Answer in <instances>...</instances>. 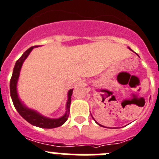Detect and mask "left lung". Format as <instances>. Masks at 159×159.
I'll return each mask as SVG.
<instances>
[{
  "label": "left lung",
  "instance_id": "obj_1",
  "mask_svg": "<svg viewBox=\"0 0 159 159\" xmlns=\"http://www.w3.org/2000/svg\"><path fill=\"white\" fill-rule=\"evenodd\" d=\"M129 48V49H130V50H131V49H130V48ZM92 118H93V117H92ZM93 119H94V120H95V119H94V118H93ZM95 123H97V124H98V125H99V126H101V127H102V125H100V124H99V123H97V122H96V121H95Z\"/></svg>",
  "mask_w": 159,
  "mask_h": 159
}]
</instances>
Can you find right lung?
Here are the masks:
<instances>
[{
  "mask_svg": "<svg viewBox=\"0 0 159 159\" xmlns=\"http://www.w3.org/2000/svg\"><path fill=\"white\" fill-rule=\"evenodd\" d=\"M39 46H32L29 48L28 50L23 53L21 57H20L16 60L15 66H14L13 71H12V75L11 77L10 80V95L12 98V102H13L14 107L16 109L18 113L24 118L27 122H29L30 124L36 126L41 128H56V127L62 126L66 121L67 118L69 116L70 112V105H71V95H72L73 89H70L67 92V100L66 102V111L64 115L58 119H52V118L46 117L43 116L36 110L31 109L28 107L26 105L20 100L19 95L17 93V83L19 80L20 72L21 70L22 65H23L25 60L27 59L29 55L32 52V50L34 48H37Z\"/></svg>",
  "mask_w": 159,
  "mask_h": 159,
  "instance_id": "1",
  "label": "right lung"
}]
</instances>
